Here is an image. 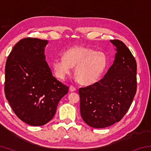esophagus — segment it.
Returning a JSON list of instances; mask_svg holds the SVG:
<instances>
[{
  "label": "esophagus",
  "instance_id": "esophagus-1",
  "mask_svg": "<svg viewBox=\"0 0 151 151\" xmlns=\"http://www.w3.org/2000/svg\"><path fill=\"white\" fill-rule=\"evenodd\" d=\"M70 90L71 92H73V91H75L76 90V88L75 86H74L73 85H70Z\"/></svg>",
  "mask_w": 151,
  "mask_h": 151
}]
</instances>
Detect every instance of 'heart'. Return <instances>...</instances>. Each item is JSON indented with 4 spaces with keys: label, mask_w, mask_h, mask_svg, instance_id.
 I'll use <instances>...</instances> for the list:
<instances>
[{
    "label": "heart",
    "mask_w": 151,
    "mask_h": 151,
    "mask_svg": "<svg viewBox=\"0 0 151 151\" xmlns=\"http://www.w3.org/2000/svg\"><path fill=\"white\" fill-rule=\"evenodd\" d=\"M107 65V58L103 52L90 48L74 47L63 52V57L53 60L52 66L56 76L63 79L75 66V76L79 83L91 85L99 80Z\"/></svg>",
    "instance_id": "obj_1"
}]
</instances>
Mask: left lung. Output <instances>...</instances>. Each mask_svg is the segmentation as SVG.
Wrapping results in <instances>:
<instances>
[{
  "instance_id": "obj_1",
  "label": "left lung",
  "mask_w": 151,
  "mask_h": 151,
  "mask_svg": "<svg viewBox=\"0 0 151 151\" xmlns=\"http://www.w3.org/2000/svg\"><path fill=\"white\" fill-rule=\"evenodd\" d=\"M115 58L104 77L80 88L81 114L93 128H105L119 122L129 109L137 92V63L123 42L111 40Z\"/></svg>"
}]
</instances>
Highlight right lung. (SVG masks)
<instances>
[{
    "mask_svg": "<svg viewBox=\"0 0 151 151\" xmlns=\"http://www.w3.org/2000/svg\"><path fill=\"white\" fill-rule=\"evenodd\" d=\"M48 41L25 38L12 48L5 65L4 93L15 114L31 126H42L55 116L68 86L52 76L45 60Z\"/></svg>",
    "mask_w": 151,
    "mask_h": 151,
    "instance_id": "1",
    "label": "right lung"
}]
</instances>
